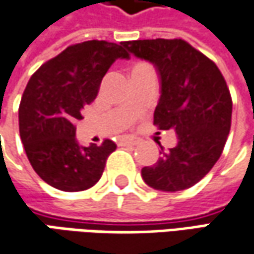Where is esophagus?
Here are the masks:
<instances>
[{"mask_svg": "<svg viewBox=\"0 0 254 254\" xmlns=\"http://www.w3.org/2000/svg\"><path fill=\"white\" fill-rule=\"evenodd\" d=\"M138 138H135V137H122L120 138V145H135V144H138Z\"/></svg>", "mask_w": 254, "mask_h": 254, "instance_id": "34e87169", "label": "esophagus"}]
</instances>
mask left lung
I'll return each instance as SVG.
<instances>
[{
    "mask_svg": "<svg viewBox=\"0 0 254 254\" xmlns=\"http://www.w3.org/2000/svg\"><path fill=\"white\" fill-rule=\"evenodd\" d=\"M134 56L151 62L160 74L161 96L154 112L160 130H174L178 142L141 175L151 188L188 190L219 160L232 122V97L218 66L184 39L124 42Z\"/></svg>",
    "mask_w": 254,
    "mask_h": 254,
    "instance_id": "1",
    "label": "left lung"
}]
</instances>
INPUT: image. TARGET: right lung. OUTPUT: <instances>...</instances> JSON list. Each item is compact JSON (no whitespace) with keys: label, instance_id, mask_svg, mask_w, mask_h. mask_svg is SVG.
Instances as JSON below:
<instances>
[{"label":"right lung","instance_id":"add662e5","mask_svg":"<svg viewBox=\"0 0 254 254\" xmlns=\"http://www.w3.org/2000/svg\"><path fill=\"white\" fill-rule=\"evenodd\" d=\"M124 42L86 41L70 45L45 62L29 79L19 104V134L35 172L56 190L79 192L100 180L117 145H80L76 140L82 110L96 99L102 79L119 58L128 59Z\"/></svg>","mask_w":254,"mask_h":254}]
</instances>
